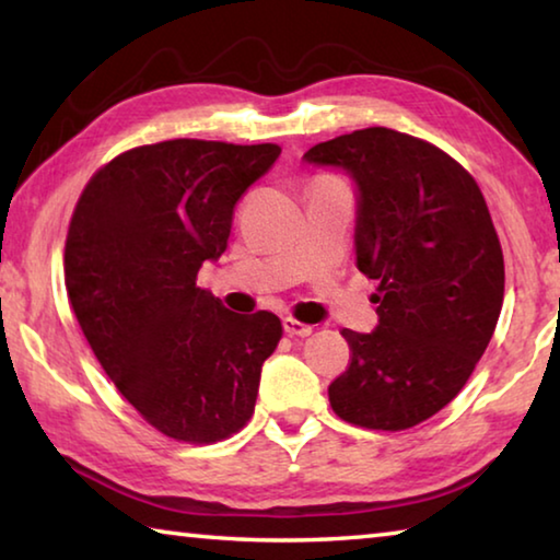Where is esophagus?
I'll list each match as a JSON object with an SVG mask.
<instances>
[{
    "instance_id": "1",
    "label": "esophagus",
    "mask_w": 560,
    "mask_h": 560,
    "mask_svg": "<svg viewBox=\"0 0 560 560\" xmlns=\"http://www.w3.org/2000/svg\"><path fill=\"white\" fill-rule=\"evenodd\" d=\"M283 330H287L289 336H301V338H306V336L314 334V326L301 324V320L287 316V318H283Z\"/></svg>"
}]
</instances>
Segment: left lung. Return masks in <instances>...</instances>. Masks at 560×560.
Masks as SVG:
<instances>
[{
	"instance_id": "8db88e82",
	"label": "left lung",
	"mask_w": 560,
	"mask_h": 560,
	"mask_svg": "<svg viewBox=\"0 0 560 560\" xmlns=\"http://www.w3.org/2000/svg\"><path fill=\"white\" fill-rule=\"evenodd\" d=\"M355 183V264L377 279V328H343L350 365L334 412L407 430L440 412L485 355L504 303V254L485 195L457 160L420 138L365 128L308 150Z\"/></svg>"
}]
</instances>
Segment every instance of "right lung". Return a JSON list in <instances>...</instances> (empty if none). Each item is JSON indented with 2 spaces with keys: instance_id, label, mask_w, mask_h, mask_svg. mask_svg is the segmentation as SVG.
I'll list each match as a JSON object with an SVG mask.
<instances>
[{
  "instance_id": "add662e5",
  "label": "right lung",
  "mask_w": 560,
  "mask_h": 560,
  "mask_svg": "<svg viewBox=\"0 0 560 560\" xmlns=\"http://www.w3.org/2000/svg\"><path fill=\"white\" fill-rule=\"evenodd\" d=\"M281 148L165 140L101 167L66 236V291L122 397L167 438L210 444L254 412L281 340L269 311L234 314L197 287L232 232L234 205Z\"/></svg>"
}]
</instances>
